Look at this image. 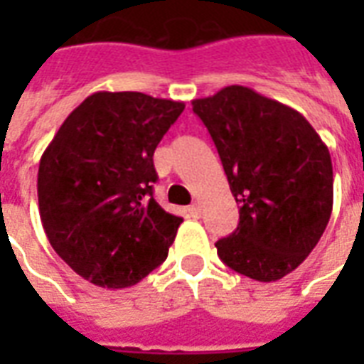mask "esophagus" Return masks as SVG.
I'll return each instance as SVG.
<instances>
[{"instance_id": "34e87169", "label": "esophagus", "mask_w": 364, "mask_h": 364, "mask_svg": "<svg viewBox=\"0 0 364 364\" xmlns=\"http://www.w3.org/2000/svg\"><path fill=\"white\" fill-rule=\"evenodd\" d=\"M188 213H191V217H194V219H198L200 213H202V210H200L198 204H193L191 208H188Z\"/></svg>"}]
</instances>
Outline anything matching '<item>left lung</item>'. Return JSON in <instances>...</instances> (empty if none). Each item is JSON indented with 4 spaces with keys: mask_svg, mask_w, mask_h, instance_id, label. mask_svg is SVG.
Listing matches in <instances>:
<instances>
[{
    "mask_svg": "<svg viewBox=\"0 0 364 364\" xmlns=\"http://www.w3.org/2000/svg\"><path fill=\"white\" fill-rule=\"evenodd\" d=\"M221 156L238 228L215 243L234 272L276 282L304 262L333 211L327 145L299 111L253 88L225 87L193 100Z\"/></svg>",
    "mask_w": 364,
    "mask_h": 364,
    "instance_id": "obj_1",
    "label": "left lung"
}]
</instances>
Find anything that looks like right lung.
<instances>
[{
    "label": "right lung",
    "instance_id": "right-lung-1",
    "mask_svg": "<svg viewBox=\"0 0 364 364\" xmlns=\"http://www.w3.org/2000/svg\"><path fill=\"white\" fill-rule=\"evenodd\" d=\"M183 109L141 92H94L45 149L43 228L58 257L94 285L132 287L168 257L183 219L153 198V154Z\"/></svg>",
    "mask_w": 364,
    "mask_h": 364
}]
</instances>
